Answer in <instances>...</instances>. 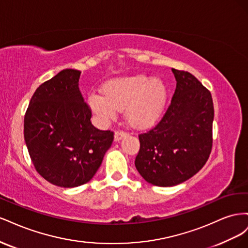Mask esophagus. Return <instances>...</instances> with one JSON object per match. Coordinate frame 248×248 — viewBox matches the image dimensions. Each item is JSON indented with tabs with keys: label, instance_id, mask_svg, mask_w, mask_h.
I'll list each match as a JSON object with an SVG mask.
<instances>
[{
	"label": "esophagus",
	"instance_id": "1",
	"mask_svg": "<svg viewBox=\"0 0 248 248\" xmlns=\"http://www.w3.org/2000/svg\"><path fill=\"white\" fill-rule=\"evenodd\" d=\"M127 136V133L124 131H116L115 132V141H119L121 140L123 138H125Z\"/></svg>",
	"mask_w": 248,
	"mask_h": 248
}]
</instances>
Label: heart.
Instances as JSON below:
<instances>
[{"mask_svg": "<svg viewBox=\"0 0 248 248\" xmlns=\"http://www.w3.org/2000/svg\"><path fill=\"white\" fill-rule=\"evenodd\" d=\"M104 95L92 93L89 106L101 121L114 119L117 110L125 109V118L134 128L153 124L164 108L167 91L160 80H148L145 76L121 78L107 82Z\"/></svg>", "mask_w": 248, "mask_h": 248, "instance_id": "obj_1", "label": "heart"}]
</instances>
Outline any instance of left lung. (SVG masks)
Returning <instances> with one entry per match:
<instances>
[{
  "mask_svg": "<svg viewBox=\"0 0 248 248\" xmlns=\"http://www.w3.org/2000/svg\"><path fill=\"white\" fill-rule=\"evenodd\" d=\"M171 71L177 85L170 107L153 129L139 136L140 148L134 162L148 183L161 187L196 175L212 149L211 93L191 73Z\"/></svg>",
  "mask_w": 248,
  "mask_h": 248,
  "instance_id": "left-lung-1",
  "label": "left lung"
}]
</instances>
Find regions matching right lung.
Listing matches in <instances>:
<instances>
[{
  "label": "right lung",
  "mask_w": 248,
  "mask_h": 248,
  "mask_svg": "<svg viewBox=\"0 0 248 248\" xmlns=\"http://www.w3.org/2000/svg\"><path fill=\"white\" fill-rule=\"evenodd\" d=\"M80 71L64 69L37 88L25 115L24 136L39 175L60 187L91 180L110 148L114 133L91 123L78 88Z\"/></svg>",
  "instance_id": "right-lung-1"
}]
</instances>
